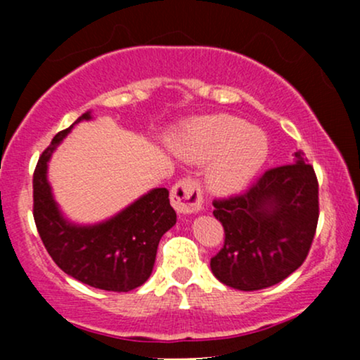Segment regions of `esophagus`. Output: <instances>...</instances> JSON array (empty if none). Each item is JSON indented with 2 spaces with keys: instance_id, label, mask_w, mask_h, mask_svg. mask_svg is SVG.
Here are the masks:
<instances>
[{
  "instance_id": "obj_1",
  "label": "esophagus",
  "mask_w": 360,
  "mask_h": 360,
  "mask_svg": "<svg viewBox=\"0 0 360 360\" xmlns=\"http://www.w3.org/2000/svg\"><path fill=\"white\" fill-rule=\"evenodd\" d=\"M171 205L177 213H194L201 208V189L196 181H179L171 191Z\"/></svg>"
}]
</instances>
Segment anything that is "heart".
Returning a JSON list of instances; mask_svg holds the SVG:
<instances>
[{"label":"heart","instance_id":"1","mask_svg":"<svg viewBox=\"0 0 360 360\" xmlns=\"http://www.w3.org/2000/svg\"><path fill=\"white\" fill-rule=\"evenodd\" d=\"M171 147L188 162H208L206 186L220 196L242 191L269 154L266 134L232 115H213L186 123Z\"/></svg>","mask_w":360,"mask_h":360}]
</instances>
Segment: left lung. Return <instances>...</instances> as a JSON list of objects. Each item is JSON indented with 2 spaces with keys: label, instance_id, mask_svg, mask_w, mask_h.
<instances>
[{
  "label": "left lung",
  "instance_id": "obj_1",
  "mask_svg": "<svg viewBox=\"0 0 360 360\" xmlns=\"http://www.w3.org/2000/svg\"><path fill=\"white\" fill-rule=\"evenodd\" d=\"M295 157L247 193L213 203L225 229V245L210 262L220 283L257 291L286 279L307 259L318 223V183L303 154Z\"/></svg>",
  "mask_w": 360,
  "mask_h": 360
}]
</instances>
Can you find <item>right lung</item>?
<instances>
[{
	"label": "right lung",
	"instance_id": "1",
	"mask_svg": "<svg viewBox=\"0 0 360 360\" xmlns=\"http://www.w3.org/2000/svg\"><path fill=\"white\" fill-rule=\"evenodd\" d=\"M89 120L91 110L59 131L39 159L34 218L45 249L65 274L88 286L127 292L150 278L160 238L177 218L166 188L150 189L106 220L79 223L65 217L49 183V162L72 128Z\"/></svg>",
	"mask_w": 360,
	"mask_h": 360
}]
</instances>
